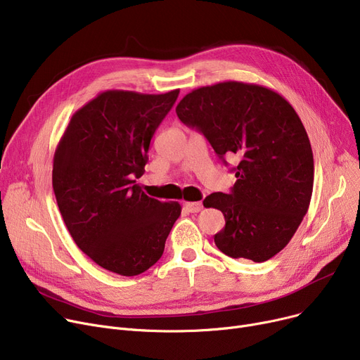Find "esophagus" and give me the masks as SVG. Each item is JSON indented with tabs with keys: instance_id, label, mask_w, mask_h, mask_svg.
<instances>
[{
	"instance_id": "34e87169",
	"label": "esophagus",
	"mask_w": 360,
	"mask_h": 360,
	"mask_svg": "<svg viewBox=\"0 0 360 360\" xmlns=\"http://www.w3.org/2000/svg\"><path fill=\"white\" fill-rule=\"evenodd\" d=\"M185 209L190 213H198L202 210V204L201 202H185Z\"/></svg>"
}]
</instances>
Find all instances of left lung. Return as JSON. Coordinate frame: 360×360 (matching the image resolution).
I'll list each match as a JSON object with an SVG mask.
<instances>
[{
	"instance_id": "obj_1",
	"label": "left lung",
	"mask_w": 360,
	"mask_h": 360,
	"mask_svg": "<svg viewBox=\"0 0 360 360\" xmlns=\"http://www.w3.org/2000/svg\"><path fill=\"white\" fill-rule=\"evenodd\" d=\"M176 115L202 132L224 163V156L238 159L231 193L202 202L226 220L216 247L254 262L274 257L304 220L314 186L312 148L296 110L271 89L223 82L188 93Z\"/></svg>"
}]
</instances>
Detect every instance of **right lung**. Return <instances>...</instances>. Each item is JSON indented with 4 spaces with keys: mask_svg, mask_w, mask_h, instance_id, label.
I'll return each mask as SVG.
<instances>
[{
    "mask_svg": "<svg viewBox=\"0 0 360 360\" xmlns=\"http://www.w3.org/2000/svg\"><path fill=\"white\" fill-rule=\"evenodd\" d=\"M178 94L106 90L74 113L56 146L52 186L64 223L77 247L112 273L137 276L156 264L181 216L179 202L151 198L136 184Z\"/></svg>",
    "mask_w": 360,
    "mask_h": 360,
    "instance_id": "1",
    "label": "right lung"
}]
</instances>
